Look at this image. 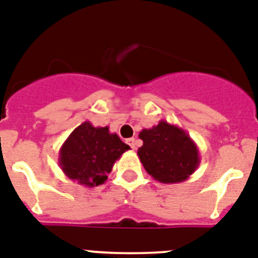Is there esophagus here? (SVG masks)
<instances>
[{
    "label": "esophagus",
    "mask_w": 258,
    "mask_h": 258,
    "mask_svg": "<svg viewBox=\"0 0 258 258\" xmlns=\"http://www.w3.org/2000/svg\"><path fill=\"white\" fill-rule=\"evenodd\" d=\"M130 144V147L133 148V150H136V139H134V138H131V139L127 140Z\"/></svg>",
    "instance_id": "obj_1"
}]
</instances>
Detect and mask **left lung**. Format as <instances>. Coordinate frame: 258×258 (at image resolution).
Listing matches in <instances>:
<instances>
[{
    "label": "left lung",
    "instance_id": "obj_1",
    "mask_svg": "<svg viewBox=\"0 0 258 258\" xmlns=\"http://www.w3.org/2000/svg\"><path fill=\"white\" fill-rule=\"evenodd\" d=\"M143 146L138 156L148 175L164 184L185 181L200 164V154L187 131L160 120L139 133Z\"/></svg>",
    "mask_w": 258,
    "mask_h": 258
}]
</instances>
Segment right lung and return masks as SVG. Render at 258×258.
<instances>
[{
	"label": "right lung",
	"mask_w": 258,
	"mask_h": 258,
	"mask_svg": "<svg viewBox=\"0 0 258 258\" xmlns=\"http://www.w3.org/2000/svg\"><path fill=\"white\" fill-rule=\"evenodd\" d=\"M128 150V144L111 134L107 125L94 127L83 122L62 144L58 163L69 179L85 187H96L107 180L115 162Z\"/></svg>",
	"instance_id": "1"
}]
</instances>
